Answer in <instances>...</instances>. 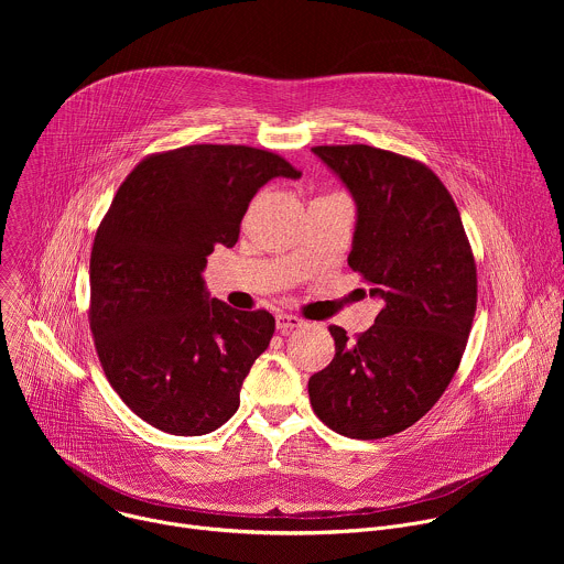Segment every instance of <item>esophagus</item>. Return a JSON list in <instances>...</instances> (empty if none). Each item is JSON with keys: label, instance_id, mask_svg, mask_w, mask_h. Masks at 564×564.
Wrapping results in <instances>:
<instances>
[{"label": "esophagus", "instance_id": "1", "mask_svg": "<svg viewBox=\"0 0 564 564\" xmlns=\"http://www.w3.org/2000/svg\"><path fill=\"white\" fill-rule=\"evenodd\" d=\"M303 326V318L294 316V314H288V312H279L276 314V328L281 333H290V330H296Z\"/></svg>", "mask_w": 564, "mask_h": 564}]
</instances>
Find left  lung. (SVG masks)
I'll return each mask as SVG.
<instances>
[{"label":"left lung","mask_w":564,"mask_h":564,"mask_svg":"<svg viewBox=\"0 0 564 564\" xmlns=\"http://www.w3.org/2000/svg\"><path fill=\"white\" fill-rule=\"evenodd\" d=\"M312 151L357 203L348 265L383 307L355 339L330 326L335 359L310 377V404L339 435L381 440L422 420L457 372L477 268L453 196L420 160L370 144Z\"/></svg>","instance_id":"obj_1"}]
</instances>
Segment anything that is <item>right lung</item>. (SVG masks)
Listing matches in <instances>:
<instances>
[{
    "instance_id": "right-lung-1",
    "label": "right lung",
    "mask_w": 564,
    "mask_h": 564,
    "mask_svg": "<svg viewBox=\"0 0 564 564\" xmlns=\"http://www.w3.org/2000/svg\"><path fill=\"white\" fill-rule=\"evenodd\" d=\"M276 176L301 172L246 144L151 153L124 178L96 231V352L120 399L153 429L192 437L223 426L270 346L274 316L209 301L200 272L214 246H236L250 200Z\"/></svg>"
}]
</instances>
